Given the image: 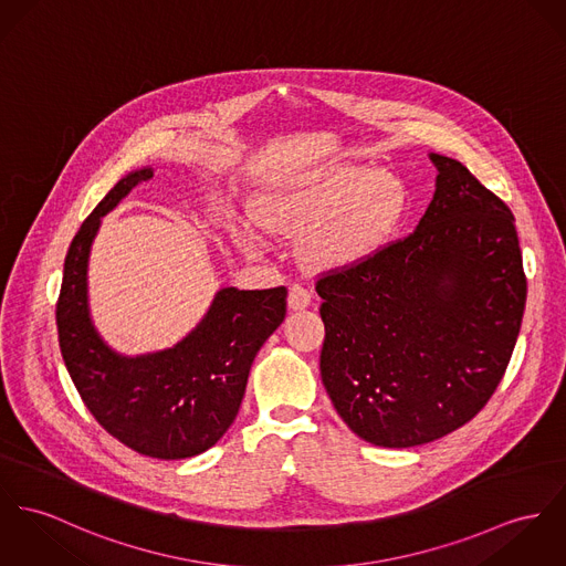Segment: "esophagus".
<instances>
[{
  "label": "esophagus",
  "instance_id": "esophagus-1",
  "mask_svg": "<svg viewBox=\"0 0 566 566\" xmlns=\"http://www.w3.org/2000/svg\"><path fill=\"white\" fill-rule=\"evenodd\" d=\"M310 291L304 289L302 284H293L291 291H289V307L291 310H304L310 305Z\"/></svg>",
  "mask_w": 566,
  "mask_h": 566
}]
</instances>
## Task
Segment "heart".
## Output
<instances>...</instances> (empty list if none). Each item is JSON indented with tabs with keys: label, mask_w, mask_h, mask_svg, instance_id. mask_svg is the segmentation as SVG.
<instances>
[{
	"label": "heart",
	"mask_w": 566,
	"mask_h": 566,
	"mask_svg": "<svg viewBox=\"0 0 566 566\" xmlns=\"http://www.w3.org/2000/svg\"><path fill=\"white\" fill-rule=\"evenodd\" d=\"M407 187L390 170L336 164L275 185L256 218L269 232L300 239L302 256L316 269L338 271L373 261L390 245L407 216ZM250 250H261L256 234Z\"/></svg>",
	"instance_id": "heart-1"
}]
</instances>
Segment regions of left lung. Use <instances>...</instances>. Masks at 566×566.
Returning <instances> with one entry per match:
<instances>
[{"label":"left lung","instance_id":"1","mask_svg":"<svg viewBox=\"0 0 566 566\" xmlns=\"http://www.w3.org/2000/svg\"><path fill=\"white\" fill-rule=\"evenodd\" d=\"M429 159L436 193L416 230L316 282L323 386L348 429L384 448L470 422L522 329L527 284L511 209L461 161Z\"/></svg>","mask_w":566,"mask_h":566}]
</instances>
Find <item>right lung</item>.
Listing matches in <instances>:
<instances>
[{
	"mask_svg": "<svg viewBox=\"0 0 566 566\" xmlns=\"http://www.w3.org/2000/svg\"><path fill=\"white\" fill-rule=\"evenodd\" d=\"M120 178L75 234L55 310L60 350L96 422L153 459H189L216 446L234 422L252 361L286 316V289H221L202 321L175 347L123 355L96 332L87 305V259L101 218L153 178Z\"/></svg>",
	"mask_w": 566,
	"mask_h": 566,
	"instance_id": "right-lung-1",
	"label": "right lung"
}]
</instances>
